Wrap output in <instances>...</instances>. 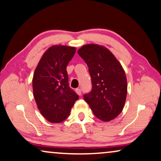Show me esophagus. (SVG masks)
Masks as SVG:
<instances>
[{"instance_id":"esophagus-1","label":"esophagus","mask_w":161,"mask_h":161,"mask_svg":"<svg viewBox=\"0 0 161 161\" xmlns=\"http://www.w3.org/2000/svg\"><path fill=\"white\" fill-rule=\"evenodd\" d=\"M76 93L78 94L79 96H81V94H82V91H81V89L80 88H76Z\"/></svg>"}]
</instances>
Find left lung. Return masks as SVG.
Returning <instances> with one entry per match:
<instances>
[{"mask_svg":"<svg viewBox=\"0 0 161 161\" xmlns=\"http://www.w3.org/2000/svg\"><path fill=\"white\" fill-rule=\"evenodd\" d=\"M77 52L88 66L91 77L92 90L83 96L85 101L98 119H114L121 113L127 98V82L123 68L104 46L87 44Z\"/></svg>","mask_w":161,"mask_h":161,"instance_id":"obj_1","label":"left lung"}]
</instances>
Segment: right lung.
<instances>
[{
  "mask_svg": "<svg viewBox=\"0 0 161 161\" xmlns=\"http://www.w3.org/2000/svg\"><path fill=\"white\" fill-rule=\"evenodd\" d=\"M76 48L53 46L49 48L34 70L32 87L40 113L51 123L67 119L79 96L69 87L66 68Z\"/></svg>",
  "mask_w": 161,
  "mask_h": 161,
  "instance_id": "obj_1",
  "label": "right lung"
}]
</instances>
